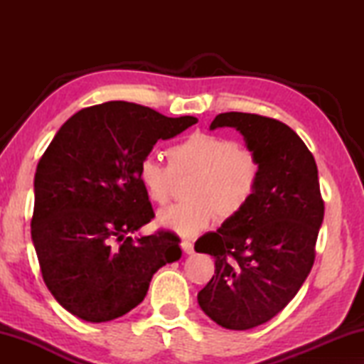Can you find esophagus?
Wrapping results in <instances>:
<instances>
[{
    "label": "esophagus",
    "mask_w": 364,
    "mask_h": 364,
    "mask_svg": "<svg viewBox=\"0 0 364 364\" xmlns=\"http://www.w3.org/2000/svg\"><path fill=\"white\" fill-rule=\"evenodd\" d=\"M181 247H183V250H184V254H188V255L194 254V244L191 242V241H183V242H181Z\"/></svg>",
    "instance_id": "obj_1"
}]
</instances>
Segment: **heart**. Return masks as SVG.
<instances>
[{
    "mask_svg": "<svg viewBox=\"0 0 364 364\" xmlns=\"http://www.w3.org/2000/svg\"><path fill=\"white\" fill-rule=\"evenodd\" d=\"M170 165L147 156L138 180L154 204H168L176 176L191 180L188 200L157 215V225L181 237H194L215 223L237 218L254 199L262 180V162L247 146L221 134L196 132L168 147Z\"/></svg>",
    "mask_w": 364,
    "mask_h": 364,
    "instance_id": "obj_1",
    "label": "heart"
}]
</instances>
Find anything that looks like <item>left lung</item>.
Returning <instances> with one entry per match:
<instances>
[{
  "mask_svg": "<svg viewBox=\"0 0 364 364\" xmlns=\"http://www.w3.org/2000/svg\"><path fill=\"white\" fill-rule=\"evenodd\" d=\"M223 127L236 128L257 154L262 180L237 218L197 239L196 252L215 258V274L197 301L221 328L245 331L278 315L310 274L324 202L315 157L286 123L225 112L210 130Z\"/></svg>",
  "mask_w": 364,
  "mask_h": 364,
  "instance_id": "8db88e82",
  "label": "left lung"
}]
</instances>
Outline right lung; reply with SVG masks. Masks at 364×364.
Returning a JSON list of instances; mask_svg holds the SVG:
<instances>
[{"label": "right lung", "mask_w": 364, "mask_h": 364, "mask_svg": "<svg viewBox=\"0 0 364 364\" xmlns=\"http://www.w3.org/2000/svg\"><path fill=\"white\" fill-rule=\"evenodd\" d=\"M197 123L110 101L67 120L35 173L32 241L53 297L90 323L123 316L144 300L154 273L180 260L171 231L132 237L154 218L138 167L159 139Z\"/></svg>", "instance_id": "1"}]
</instances>
